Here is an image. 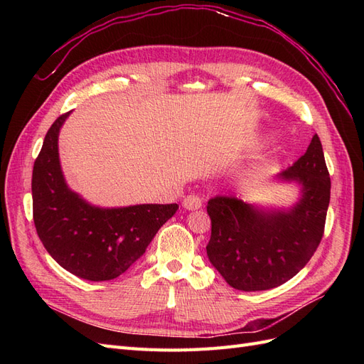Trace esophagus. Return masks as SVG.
<instances>
[{
	"mask_svg": "<svg viewBox=\"0 0 364 364\" xmlns=\"http://www.w3.org/2000/svg\"><path fill=\"white\" fill-rule=\"evenodd\" d=\"M182 206L185 209H188V211H196V209H199L202 206V200L199 196H194V194H190L186 196L183 202H182Z\"/></svg>",
	"mask_w": 364,
	"mask_h": 364,
	"instance_id": "obj_1",
	"label": "esophagus"
}]
</instances>
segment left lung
Wrapping results in <instances>:
<instances>
[{"label":"left lung","mask_w":364,"mask_h":364,"mask_svg":"<svg viewBox=\"0 0 364 364\" xmlns=\"http://www.w3.org/2000/svg\"><path fill=\"white\" fill-rule=\"evenodd\" d=\"M278 179L301 186L299 200L289 209L258 208L226 196H215L208 202L211 218L208 258L235 290L278 287L299 273L321 245L331 179L317 135Z\"/></svg>","instance_id":"left-lung-1"}]
</instances>
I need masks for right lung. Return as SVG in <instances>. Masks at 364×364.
I'll return each instance as SVG.
<instances>
[{
  "mask_svg": "<svg viewBox=\"0 0 364 364\" xmlns=\"http://www.w3.org/2000/svg\"><path fill=\"white\" fill-rule=\"evenodd\" d=\"M70 112L48 129L31 178L33 220L43 247L59 266L87 281H109L144 255L178 203L100 208L70 190L59 161V132Z\"/></svg>",
  "mask_w": 364,
  "mask_h": 364,
  "instance_id": "right-lung-1",
  "label": "right lung"
}]
</instances>
